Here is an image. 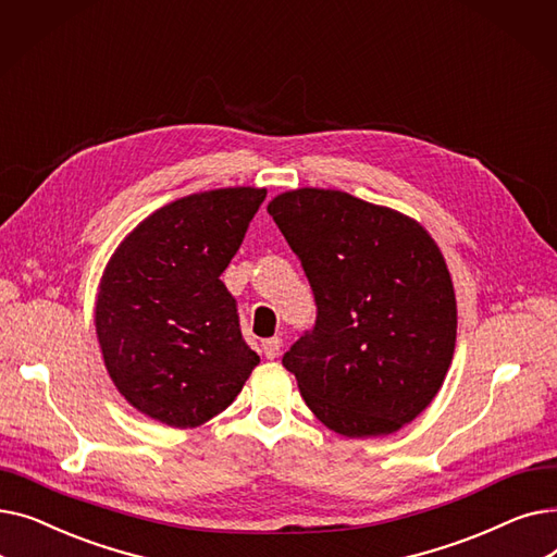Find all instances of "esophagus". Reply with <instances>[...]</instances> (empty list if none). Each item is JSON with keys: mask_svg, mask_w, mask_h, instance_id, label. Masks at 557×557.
<instances>
[{"mask_svg": "<svg viewBox=\"0 0 557 557\" xmlns=\"http://www.w3.org/2000/svg\"><path fill=\"white\" fill-rule=\"evenodd\" d=\"M280 347H282V338H267L261 343V352L267 359H275L280 355Z\"/></svg>", "mask_w": 557, "mask_h": 557, "instance_id": "obj_1", "label": "esophagus"}]
</instances>
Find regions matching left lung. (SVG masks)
<instances>
[{
	"label": "left lung",
	"instance_id": "obj_1",
	"mask_svg": "<svg viewBox=\"0 0 557 557\" xmlns=\"http://www.w3.org/2000/svg\"><path fill=\"white\" fill-rule=\"evenodd\" d=\"M307 273L318 315L282 363L311 413L345 437L413 422L441 391L456 347L445 257L411 216L338 189L269 202Z\"/></svg>",
	"mask_w": 557,
	"mask_h": 557
}]
</instances>
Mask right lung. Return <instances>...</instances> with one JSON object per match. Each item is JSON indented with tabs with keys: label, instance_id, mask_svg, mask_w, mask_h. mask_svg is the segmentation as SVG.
I'll return each instance as SVG.
<instances>
[{
	"label": "right lung",
	"instance_id": "1",
	"mask_svg": "<svg viewBox=\"0 0 557 557\" xmlns=\"http://www.w3.org/2000/svg\"><path fill=\"white\" fill-rule=\"evenodd\" d=\"M267 189L225 187L146 216L110 257L95 307L112 384L146 418L200 426L234 401L259 363L237 300L219 280Z\"/></svg>",
	"mask_w": 557,
	"mask_h": 557
}]
</instances>
